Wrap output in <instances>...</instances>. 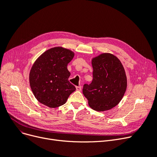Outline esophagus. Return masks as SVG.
Segmentation results:
<instances>
[{"label": "esophagus", "mask_w": 157, "mask_h": 157, "mask_svg": "<svg viewBox=\"0 0 157 157\" xmlns=\"http://www.w3.org/2000/svg\"><path fill=\"white\" fill-rule=\"evenodd\" d=\"M76 90H78V91H81V86H78L76 87Z\"/></svg>", "instance_id": "obj_1"}]
</instances>
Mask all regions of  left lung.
<instances>
[{
    "mask_svg": "<svg viewBox=\"0 0 157 157\" xmlns=\"http://www.w3.org/2000/svg\"><path fill=\"white\" fill-rule=\"evenodd\" d=\"M93 79L85 84L83 94L93 110L103 112L117 105L124 96L127 78L121 61L113 54L103 53L92 58Z\"/></svg>",
    "mask_w": 157,
    "mask_h": 157,
    "instance_id": "1",
    "label": "left lung"
}]
</instances>
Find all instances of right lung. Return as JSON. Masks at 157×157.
<instances>
[{"label":"right lung","mask_w":157,"mask_h":157,"mask_svg":"<svg viewBox=\"0 0 157 157\" xmlns=\"http://www.w3.org/2000/svg\"><path fill=\"white\" fill-rule=\"evenodd\" d=\"M74 53L62 47L44 52L34 63L29 73V83L36 99L49 108L64 105L76 87L71 84L67 65Z\"/></svg>","instance_id":"add662e5"}]
</instances>
